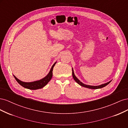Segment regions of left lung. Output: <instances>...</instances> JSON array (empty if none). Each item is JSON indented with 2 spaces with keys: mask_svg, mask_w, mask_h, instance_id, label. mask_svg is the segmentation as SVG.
I'll use <instances>...</instances> for the list:
<instances>
[{
  "mask_svg": "<svg viewBox=\"0 0 128 128\" xmlns=\"http://www.w3.org/2000/svg\"><path fill=\"white\" fill-rule=\"evenodd\" d=\"M72 77L74 78V80L76 82L78 83L79 85H80V86H82L83 87H85V88H91V89H98V88H102L104 86H107V85L109 84L111 81H109V82L106 83H104V84H101L100 85V86H90V85H86V84H85L84 83H83L82 82H80V81L77 78V77L74 74V70H73V68H72Z\"/></svg>",
  "mask_w": 128,
  "mask_h": 128,
  "instance_id": "8db88e82",
  "label": "left lung"
}]
</instances>
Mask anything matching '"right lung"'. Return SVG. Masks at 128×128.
<instances>
[{
    "instance_id": "right-lung-1",
    "label": "right lung",
    "mask_w": 128,
    "mask_h": 128,
    "mask_svg": "<svg viewBox=\"0 0 128 128\" xmlns=\"http://www.w3.org/2000/svg\"><path fill=\"white\" fill-rule=\"evenodd\" d=\"M56 62L53 64L51 69L48 73V74L46 75L44 78H42L41 80L34 81V82H23V81L20 80H18V78H16V76H15L14 75V78L18 82V84H20L21 86L24 88L30 89V90H37V89L42 88L43 87H44L46 84H47L50 80H51L52 77L53 75V69L54 66Z\"/></svg>"
}]
</instances>
